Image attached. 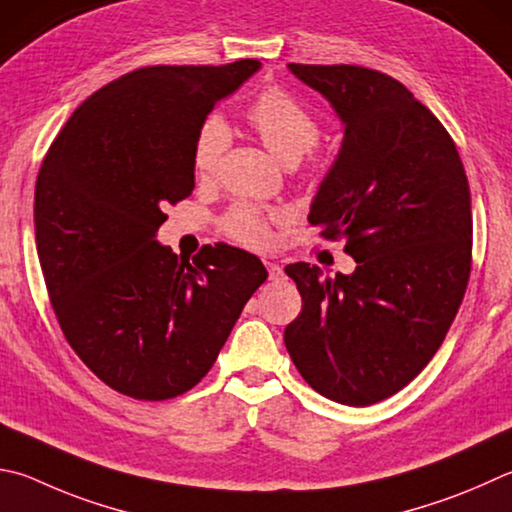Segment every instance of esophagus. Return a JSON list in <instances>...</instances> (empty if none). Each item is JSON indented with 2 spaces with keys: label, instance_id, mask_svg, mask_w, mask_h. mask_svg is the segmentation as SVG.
<instances>
[{
  "label": "esophagus",
  "instance_id": "34e87169",
  "mask_svg": "<svg viewBox=\"0 0 512 512\" xmlns=\"http://www.w3.org/2000/svg\"><path fill=\"white\" fill-rule=\"evenodd\" d=\"M266 264V268H268V280H273V282H277V280H282V266L277 264V262H264Z\"/></svg>",
  "mask_w": 512,
  "mask_h": 512
}]
</instances>
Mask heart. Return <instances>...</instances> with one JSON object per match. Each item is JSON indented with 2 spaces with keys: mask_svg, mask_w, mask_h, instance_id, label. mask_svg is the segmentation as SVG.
<instances>
[{
  "mask_svg": "<svg viewBox=\"0 0 512 512\" xmlns=\"http://www.w3.org/2000/svg\"><path fill=\"white\" fill-rule=\"evenodd\" d=\"M248 123L253 125L262 143L284 165L300 163L320 141V123L282 89H266L248 109ZM230 145V129L224 118L210 116L203 120L194 138L192 165L199 176L215 174ZM226 232L241 244L264 248L271 241L266 217L250 203H237L224 219Z\"/></svg>",
  "mask_w": 512,
  "mask_h": 512,
  "instance_id": "1",
  "label": "heart"
}]
</instances>
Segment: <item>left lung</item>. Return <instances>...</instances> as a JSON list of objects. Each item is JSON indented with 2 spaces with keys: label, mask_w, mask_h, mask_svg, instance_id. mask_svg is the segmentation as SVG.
Masks as SVG:
<instances>
[{
  "label": "left lung",
  "mask_w": 512,
  "mask_h": 512,
  "mask_svg": "<svg viewBox=\"0 0 512 512\" xmlns=\"http://www.w3.org/2000/svg\"><path fill=\"white\" fill-rule=\"evenodd\" d=\"M329 100L345 138L309 224L345 239L356 271L288 264L302 313L284 342L315 392L365 407L412 383L457 315L470 277L472 212L457 145L412 91L353 64H288Z\"/></svg>",
  "instance_id": "obj_1"
}]
</instances>
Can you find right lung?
Listing matches in <instances>:
<instances>
[{"mask_svg": "<svg viewBox=\"0 0 512 512\" xmlns=\"http://www.w3.org/2000/svg\"><path fill=\"white\" fill-rule=\"evenodd\" d=\"M262 69L145 67L73 111L35 183V241L53 311L80 360L116 392L165 401L215 365L266 282L255 255L203 246L179 262L156 241L163 208L194 190L203 120Z\"/></svg>", "mask_w": 512, "mask_h": 512, "instance_id": "obj_1", "label": "right lung"}]
</instances>
